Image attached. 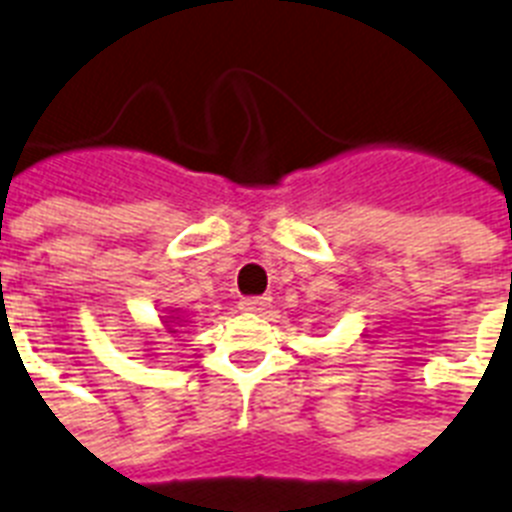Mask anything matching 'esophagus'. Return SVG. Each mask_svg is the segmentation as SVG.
I'll return each instance as SVG.
<instances>
[{"instance_id": "34e87169", "label": "esophagus", "mask_w": 512, "mask_h": 512, "mask_svg": "<svg viewBox=\"0 0 512 512\" xmlns=\"http://www.w3.org/2000/svg\"><path fill=\"white\" fill-rule=\"evenodd\" d=\"M269 298L266 295H253V298H243L240 301V311H248V314H264L266 308H269Z\"/></svg>"}]
</instances>
